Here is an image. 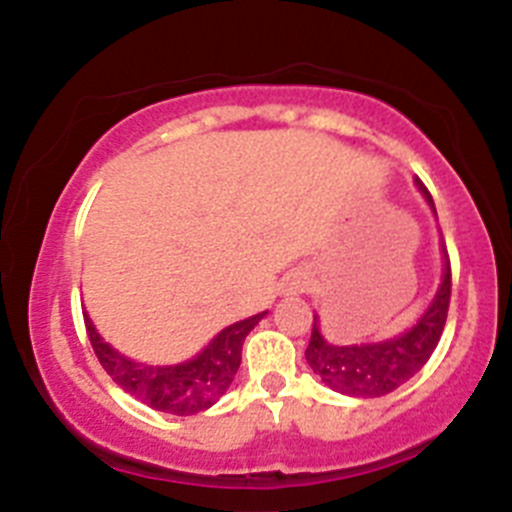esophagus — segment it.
Listing matches in <instances>:
<instances>
[{
	"label": "esophagus",
	"instance_id": "esophagus-1",
	"mask_svg": "<svg viewBox=\"0 0 512 512\" xmlns=\"http://www.w3.org/2000/svg\"><path fill=\"white\" fill-rule=\"evenodd\" d=\"M307 277L302 275V272H294V275L287 277V292H302L304 285H307Z\"/></svg>",
	"mask_w": 512,
	"mask_h": 512
}]
</instances>
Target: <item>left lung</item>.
<instances>
[{
	"instance_id": "obj_1",
	"label": "left lung",
	"mask_w": 512,
	"mask_h": 512,
	"mask_svg": "<svg viewBox=\"0 0 512 512\" xmlns=\"http://www.w3.org/2000/svg\"><path fill=\"white\" fill-rule=\"evenodd\" d=\"M418 190L426 203L436 213L431 193L426 185L416 178ZM443 280L436 297L428 304L423 317L418 319L409 332L401 337L386 339L379 344H352V347H337L329 344L319 332V319L314 317L312 337L304 356L312 366L314 374L339 394L356 396V399H376V396L391 394L401 384L411 379L436 349L446 327L448 304H451V260H448L446 245H443Z\"/></svg>"
}]
</instances>
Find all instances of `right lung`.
<instances>
[{"instance_id": "right-lung-1", "label": "right lung", "mask_w": 512, "mask_h": 512, "mask_svg": "<svg viewBox=\"0 0 512 512\" xmlns=\"http://www.w3.org/2000/svg\"><path fill=\"white\" fill-rule=\"evenodd\" d=\"M267 312L230 324L193 359L173 366L138 364L106 344L84 314L91 347L106 374L151 409L173 416H193L210 409L235 379L242 361V342Z\"/></svg>"}]
</instances>
